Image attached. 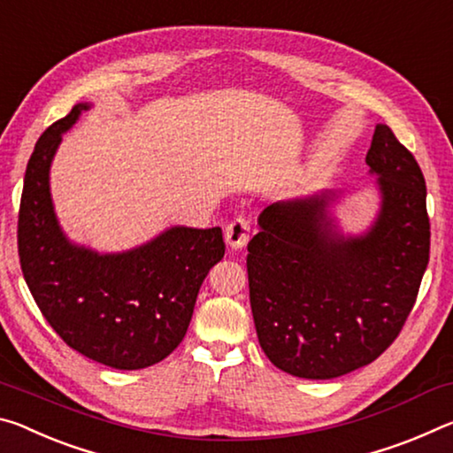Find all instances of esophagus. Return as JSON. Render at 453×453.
<instances>
[{
    "label": "esophagus",
    "mask_w": 453,
    "mask_h": 453,
    "mask_svg": "<svg viewBox=\"0 0 453 453\" xmlns=\"http://www.w3.org/2000/svg\"><path fill=\"white\" fill-rule=\"evenodd\" d=\"M249 239H250V220L249 219L239 217L233 222H228L225 228V241L228 247L239 250L249 242Z\"/></svg>",
    "instance_id": "esophagus-1"
}]
</instances>
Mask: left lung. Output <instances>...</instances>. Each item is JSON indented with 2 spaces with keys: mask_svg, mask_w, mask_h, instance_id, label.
Here are the masks:
<instances>
[{
  "mask_svg": "<svg viewBox=\"0 0 453 453\" xmlns=\"http://www.w3.org/2000/svg\"><path fill=\"white\" fill-rule=\"evenodd\" d=\"M380 211L361 234L331 214L341 192L280 200L258 217L247 273L257 337L280 372L333 380L375 361L411 313L429 261L426 180L389 126L367 152Z\"/></svg>",
  "mask_w": 453,
  "mask_h": 453,
  "instance_id": "left-lung-1",
  "label": "left lung"
}]
</instances>
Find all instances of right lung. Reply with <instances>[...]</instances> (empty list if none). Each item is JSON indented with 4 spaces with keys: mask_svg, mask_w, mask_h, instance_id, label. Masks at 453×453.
<instances>
[{
    "mask_svg": "<svg viewBox=\"0 0 453 453\" xmlns=\"http://www.w3.org/2000/svg\"><path fill=\"white\" fill-rule=\"evenodd\" d=\"M90 102L50 126L27 162L18 219L24 279L64 343L102 365L144 369L187 335L198 288L225 257L220 226H170L122 253L72 242L59 226L50 168L62 136Z\"/></svg>",
    "mask_w": 453,
    "mask_h": 453,
    "instance_id": "add662e5",
    "label": "right lung"
}]
</instances>
